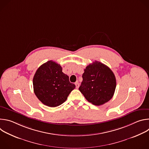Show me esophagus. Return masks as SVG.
I'll use <instances>...</instances> for the list:
<instances>
[{
    "instance_id": "34e87169",
    "label": "esophagus",
    "mask_w": 149,
    "mask_h": 149,
    "mask_svg": "<svg viewBox=\"0 0 149 149\" xmlns=\"http://www.w3.org/2000/svg\"><path fill=\"white\" fill-rule=\"evenodd\" d=\"M75 86H76V88H78L79 85V83H78V81H77V82H75Z\"/></svg>"
}]
</instances>
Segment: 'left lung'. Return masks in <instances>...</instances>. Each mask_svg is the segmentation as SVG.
Returning <instances> with one entry per match:
<instances>
[{"label": "left lung", "instance_id": "8db88e82", "mask_svg": "<svg viewBox=\"0 0 149 149\" xmlns=\"http://www.w3.org/2000/svg\"><path fill=\"white\" fill-rule=\"evenodd\" d=\"M82 77L79 90L88 101L100 105L112 98L116 87V79L107 66L95 61L84 70Z\"/></svg>", "mask_w": 149, "mask_h": 149}]
</instances>
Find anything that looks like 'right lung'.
Here are the masks:
<instances>
[{
  "mask_svg": "<svg viewBox=\"0 0 149 149\" xmlns=\"http://www.w3.org/2000/svg\"><path fill=\"white\" fill-rule=\"evenodd\" d=\"M61 66L49 61L40 66L33 78V91L44 104L55 107L64 102L70 93L75 88L69 81V77L63 73Z\"/></svg>",
  "mask_w": 149,
  "mask_h": 149,
  "instance_id": "obj_1",
  "label": "right lung"
}]
</instances>
